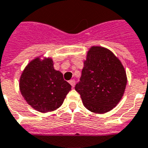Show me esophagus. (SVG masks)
<instances>
[{"label": "esophagus", "mask_w": 148, "mask_h": 148, "mask_svg": "<svg viewBox=\"0 0 148 148\" xmlns=\"http://www.w3.org/2000/svg\"><path fill=\"white\" fill-rule=\"evenodd\" d=\"M69 83H70V85H71V86H73V87L75 86V80H74V79H71L70 81H69Z\"/></svg>", "instance_id": "34e87169"}]
</instances>
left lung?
<instances>
[{
	"label": "left lung",
	"instance_id": "obj_1",
	"mask_svg": "<svg viewBox=\"0 0 148 148\" xmlns=\"http://www.w3.org/2000/svg\"><path fill=\"white\" fill-rule=\"evenodd\" d=\"M127 82L125 69L114 54L103 47L93 46L87 53L75 90L87 110L104 113L120 102Z\"/></svg>",
	"mask_w": 148,
	"mask_h": 148
}]
</instances>
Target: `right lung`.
<instances>
[{
    "instance_id": "1",
    "label": "right lung",
    "mask_w": 148,
    "mask_h": 148,
    "mask_svg": "<svg viewBox=\"0 0 148 148\" xmlns=\"http://www.w3.org/2000/svg\"><path fill=\"white\" fill-rule=\"evenodd\" d=\"M19 86L27 103L42 113L58 108L72 88L62 73L54 69L51 58L41 61L38 58L23 71Z\"/></svg>"
}]
</instances>
